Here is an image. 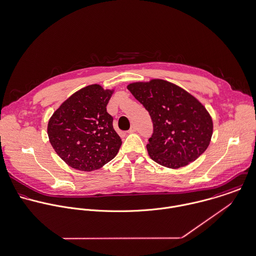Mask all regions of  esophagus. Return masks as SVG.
Instances as JSON below:
<instances>
[{
	"mask_svg": "<svg viewBox=\"0 0 256 256\" xmlns=\"http://www.w3.org/2000/svg\"><path fill=\"white\" fill-rule=\"evenodd\" d=\"M136 132V126H132L130 130H128V134H134V132Z\"/></svg>",
	"mask_w": 256,
	"mask_h": 256,
	"instance_id": "esophagus-1",
	"label": "esophagus"
}]
</instances>
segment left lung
<instances>
[{
  "label": "left lung",
  "mask_w": 256,
  "mask_h": 256,
  "mask_svg": "<svg viewBox=\"0 0 256 256\" xmlns=\"http://www.w3.org/2000/svg\"><path fill=\"white\" fill-rule=\"evenodd\" d=\"M128 89L152 120L154 134L146 148L156 163L177 169L204 154L214 126L210 114L197 98L162 79L134 82Z\"/></svg>",
  "instance_id": "obj_1"
}]
</instances>
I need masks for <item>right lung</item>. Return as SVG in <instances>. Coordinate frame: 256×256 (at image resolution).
<instances>
[{
  "mask_svg": "<svg viewBox=\"0 0 256 256\" xmlns=\"http://www.w3.org/2000/svg\"><path fill=\"white\" fill-rule=\"evenodd\" d=\"M114 92L99 84L86 86L62 102L50 118L52 148L70 167L91 172L118 152L122 140L106 108Z\"/></svg>",
  "mask_w": 256,
  "mask_h": 256,
  "instance_id": "add662e5",
  "label": "right lung"
}]
</instances>
